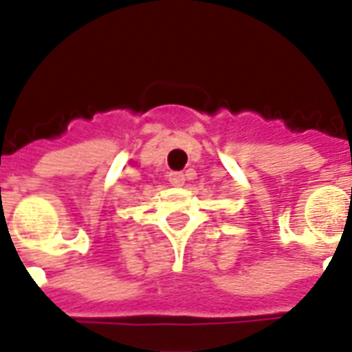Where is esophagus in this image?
Returning a JSON list of instances; mask_svg holds the SVG:
<instances>
[{
	"label": "esophagus",
	"instance_id": "esophagus-1",
	"mask_svg": "<svg viewBox=\"0 0 352 352\" xmlns=\"http://www.w3.org/2000/svg\"><path fill=\"white\" fill-rule=\"evenodd\" d=\"M168 182H170L174 187H182L184 184H186V174L170 173V174H168Z\"/></svg>",
	"mask_w": 352,
	"mask_h": 352
}]
</instances>
